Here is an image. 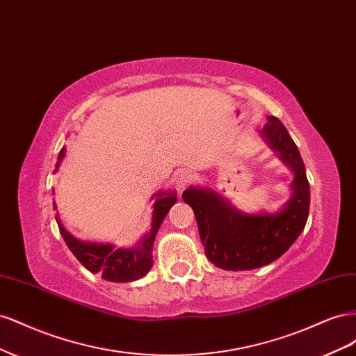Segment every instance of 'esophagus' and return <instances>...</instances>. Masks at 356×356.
<instances>
[{
	"label": "esophagus",
	"instance_id": "34e87169",
	"mask_svg": "<svg viewBox=\"0 0 356 356\" xmlns=\"http://www.w3.org/2000/svg\"><path fill=\"white\" fill-rule=\"evenodd\" d=\"M193 181H195V175H193L191 170H187V169L178 172L177 177H175V184L181 190L186 188L187 186H190Z\"/></svg>",
	"mask_w": 356,
	"mask_h": 356
}]
</instances>
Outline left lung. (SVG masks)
I'll use <instances>...</instances> for the list:
<instances>
[{
  "mask_svg": "<svg viewBox=\"0 0 356 356\" xmlns=\"http://www.w3.org/2000/svg\"><path fill=\"white\" fill-rule=\"evenodd\" d=\"M261 134L294 172L293 197L281 212L246 215L212 190L188 188L182 193L195 212L204 255L224 270H252L270 264L296 242L307 221L310 190L296 143L275 115L267 117Z\"/></svg>",
  "mask_w": 356,
  "mask_h": 356,
  "instance_id": "obj_1",
  "label": "left lung"
}]
</instances>
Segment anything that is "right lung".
<instances>
[{"instance_id": "obj_1", "label": "right lung", "mask_w": 356, "mask_h": 356, "mask_svg": "<svg viewBox=\"0 0 356 356\" xmlns=\"http://www.w3.org/2000/svg\"><path fill=\"white\" fill-rule=\"evenodd\" d=\"M63 156H65V148L59 152L56 168H59ZM156 197L152 230L144 239L139 241L138 245L129 248V250H120V248H114L113 245L81 242L63 229V225L56 218L59 232L70 251L92 273H99L102 279L111 282L136 281V279L145 276L153 266V243L156 233L169 209L175 204L177 191H160ZM53 208L56 209L55 202H53Z\"/></svg>"}]
</instances>
